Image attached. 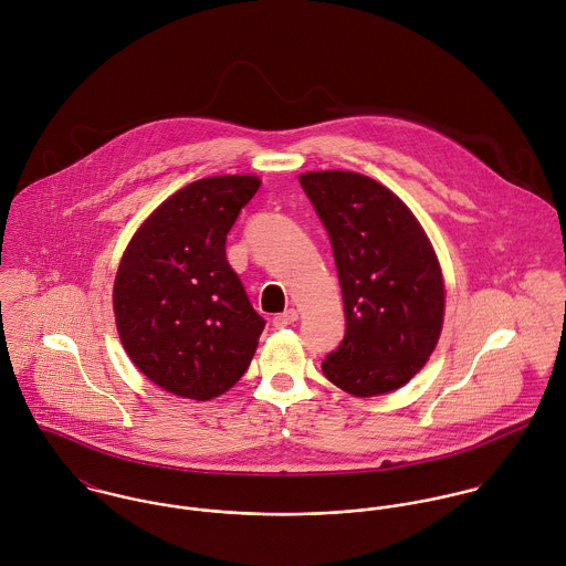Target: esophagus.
Here are the masks:
<instances>
[{"mask_svg":"<svg viewBox=\"0 0 566 566\" xmlns=\"http://www.w3.org/2000/svg\"><path fill=\"white\" fill-rule=\"evenodd\" d=\"M296 321H298L296 310H287V312H283V314H279V316H274L272 324H274L276 328H285V326H290V324H294Z\"/></svg>","mask_w":566,"mask_h":566,"instance_id":"1","label":"esophagus"}]
</instances>
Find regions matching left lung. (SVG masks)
<instances>
[{"label": "left lung", "mask_w": 566, "mask_h": 566, "mask_svg": "<svg viewBox=\"0 0 566 566\" xmlns=\"http://www.w3.org/2000/svg\"><path fill=\"white\" fill-rule=\"evenodd\" d=\"M301 187L328 233L346 333L324 377L353 397L405 386L433 353L444 318L438 256L413 213L357 171H307Z\"/></svg>", "instance_id": "8db88e82"}]
</instances>
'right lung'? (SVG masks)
Returning <instances> with one entry per match:
<instances>
[{"label":"right lung","mask_w":566,"mask_h":566,"mask_svg":"<svg viewBox=\"0 0 566 566\" xmlns=\"http://www.w3.org/2000/svg\"><path fill=\"white\" fill-rule=\"evenodd\" d=\"M256 176L200 178L139 227L113 287L119 339L159 388L209 401L250 366L265 321L227 261V235L256 193Z\"/></svg>","instance_id":"obj_1"}]
</instances>
